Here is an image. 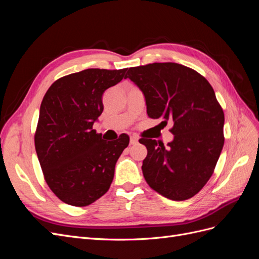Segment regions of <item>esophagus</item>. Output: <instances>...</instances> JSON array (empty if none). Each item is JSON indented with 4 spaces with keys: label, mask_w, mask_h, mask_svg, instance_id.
<instances>
[{
    "label": "esophagus",
    "mask_w": 259,
    "mask_h": 259,
    "mask_svg": "<svg viewBox=\"0 0 259 259\" xmlns=\"http://www.w3.org/2000/svg\"><path fill=\"white\" fill-rule=\"evenodd\" d=\"M130 143H131V145H136V144L138 143V138H137V136H135V135H133V136H131V139H130Z\"/></svg>",
    "instance_id": "1"
}]
</instances>
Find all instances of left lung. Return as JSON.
<instances>
[{"instance_id": "left-lung-1", "label": "left lung", "mask_w": 259, "mask_h": 259, "mask_svg": "<svg viewBox=\"0 0 259 259\" xmlns=\"http://www.w3.org/2000/svg\"><path fill=\"white\" fill-rule=\"evenodd\" d=\"M143 92L152 119L174 123L173 142L139 140L148 153L143 174L153 190L169 200L197 194L213 175L224 147V111L204 76L175 62H154L127 70Z\"/></svg>"}]
</instances>
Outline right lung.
<instances>
[{
    "label": "right lung",
    "mask_w": 259,
    "mask_h": 259,
    "mask_svg": "<svg viewBox=\"0 0 259 259\" xmlns=\"http://www.w3.org/2000/svg\"><path fill=\"white\" fill-rule=\"evenodd\" d=\"M127 69H86L62 76L46 92L34 135L45 182L62 202L88 206L109 190L130 137L107 143L93 130L103 113V94Z\"/></svg>",
    "instance_id": "right-lung-1"
}]
</instances>
